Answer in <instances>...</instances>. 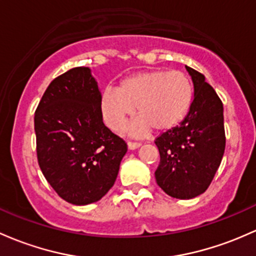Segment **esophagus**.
<instances>
[{
  "mask_svg": "<svg viewBox=\"0 0 256 256\" xmlns=\"http://www.w3.org/2000/svg\"><path fill=\"white\" fill-rule=\"evenodd\" d=\"M140 146H141V144H138V142H128V148L130 150L138 148Z\"/></svg>",
  "mask_w": 256,
  "mask_h": 256,
  "instance_id": "obj_1",
  "label": "esophagus"
}]
</instances>
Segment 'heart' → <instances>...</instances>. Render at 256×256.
<instances>
[{"label": "heart", "mask_w": 256, "mask_h": 256, "mask_svg": "<svg viewBox=\"0 0 256 256\" xmlns=\"http://www.w3.org/2000/svg\"><path fill=\"white\" fill-rule=\"evenodd\" d=\"M194 98L190 80L179 71L166 70L138 72L124 78L115 88L102 94L100 110L106 124L121 132L128 120L138 119L130 128L132 136H144L150 130L166 132L186 116Z\"/></svg>", "instance_id": "1"}]
</instances>
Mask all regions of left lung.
<instances>
[{
    "label": "left lung",
    "instance_id": "left-lung-1",
    "mask_svg": "<svg viewBox=\"0 0 256 256\" xmlns=\"http://www.w3.org/2000/svg\"><path fill=\"white\" fill-rule=\"evenodd\" d=\"M194 98L184 120L156 140L160 162L156 182L169 196L189 200L211 184L226 147L223 104L200 72L185 66Z\"/></svg>",
    "mask_w": 256,
    "mask_h": 256
}]
</instances>
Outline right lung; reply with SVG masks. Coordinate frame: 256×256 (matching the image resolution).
<instances>
[{"label":"right lung","mask_w":256,"mask_h":256,"mask_svg":"<svg viewBox=\"0 0 256 256\" xmlns=\"http://www.w3.org/2000/svg\"><path fill=\"white\" fill-rule=\"evenodd\" d=\"M100 98L90 67H74L50 83L34 116L40 169L72 205L100 200L114 185L128 150L104 125Z\"/></svg>","instance_id":"1"}]
</instances>
